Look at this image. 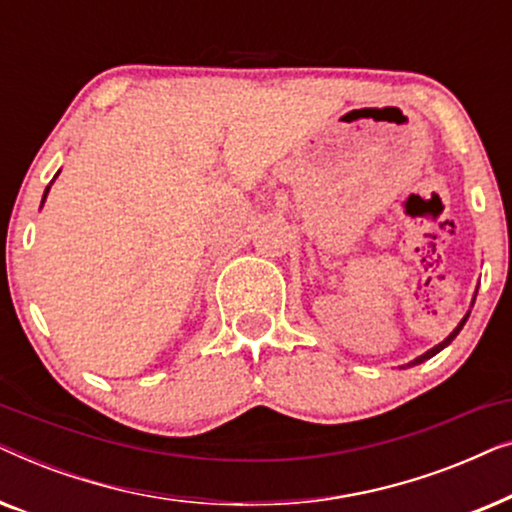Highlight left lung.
Returning a JSON list of instances; mask_svg holds the SVG:
<instances>
[{"mask_svg":"<svg viewBox=\"0 0 512 512\" xmlns=\"http://www.w3.org/2000/svg\"><path fill=\"white\" fill-rule=\"evenodd\" d=\"M468 314H471V312H466V317L459 321V326H457V328H454V331H452L450 335H447V338H445L443 342H440V345H436V347H431V349H429V352H424L422 356H417V359H415V361L405 363V366H417V363H424L426 359H431V356H436V354L440 352V349H445L447 345H450V342H452V340H454V338H457V335H459V331H461V328H464V324H466V319H468Z\"/></svg>","mask_w":512,"mask_h":512,"instance_id":"8db88e82","label":"left lung"}]
</instances>
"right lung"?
I'll use <instances>...</instances> for the list:
<instances>
[{
  "label": "right lung",
  "mask_w": 512,
  "mask_h": 512,
  "mask_svg": "<svg viewBox=\"0 0 512 512\" xmlns=\"http://www.w3.org/2000/svg\"><path fill=\"white\" fill-rule=\"evenodd\" d=\"M55 177H58V174H55ZM48 188H51V186H46V191H44V200H46V195H48ZM44 200H41V205H44Z\"/></svg>",
  "instance_id": "1"
}]
</instances>
